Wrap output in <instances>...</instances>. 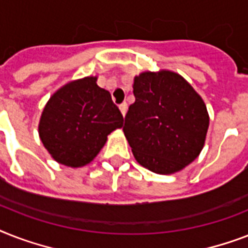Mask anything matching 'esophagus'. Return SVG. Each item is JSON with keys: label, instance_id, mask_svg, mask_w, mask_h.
I'll list each match as a JSON object with an SVG mask.
<instances>
[{"label": "esophagus", "instance_id": "obj_1", "mask_svg": "<svg viewBox=\"0 0 248 248\" xmlns=\"http://www.w3.org/2000/svg\"><path fill=\"white\" fill-rule=\"evenodd\" d=\"M118 107H120V110H121V113H122V116H124V114H126V112H127V104H126V103H121Z\"/></svg>", "mask_w": 248, "mask_h": 248}]
</instances>
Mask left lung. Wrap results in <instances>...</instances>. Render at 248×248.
Listing matches in <instances>:
<instances>
[{
	"instance_id": "left-lung-1",
	"label": "left lung",
	"mask_w": 248,
	"mask_h": 248,
	"mask_svg": "<svg viewBox=\"0 0 248 248\" xmlns=\"http://www.w3.org/2000/svg\"><path fill=\"white\" fill-rule=\"evenodd\" d=\"M135 101L124 132L136 161L157 173L180 171L204 144L208 114L203 100L181 76L144 72L134 79Z\"/></svg>"
}]
</instances>
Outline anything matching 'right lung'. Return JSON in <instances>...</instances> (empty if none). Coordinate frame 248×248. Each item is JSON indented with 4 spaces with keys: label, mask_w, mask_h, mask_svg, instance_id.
I'll return each mask as SVG.
<instances>
[{
    "label": "right lung",
    "mask_w": 248,
    "mask_h": 248,
    "mask_svg": "<svg viewBox=\"0 0 248 248\" xmlns=\"http://www.w3.org/2000/svg\"><path fill=\"white\" fill-rule=\"evenodd\" d=\"M124 117L96 77L73 81L56 91L41 117L40 138L52 158L69 167L91 162Z\"/></svg>",
    "instance_id": "add662e5"
}]
</instances>
